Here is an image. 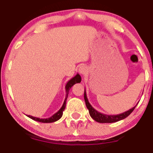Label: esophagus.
I'll return each instance as SVG.
<instances>
[{
	"mask_svg": "<svg viewBox=\"0 0 153 153\" xmlns=\"http://www.w3.org/2000/svg\"><path fill=\"white\" fill-rule=\"evenodd\" d=\"M78 71H79V73H80L81 75H85V73H87V71H88L87 67L85 66V65L80 66V68H79Z\"/></svg>",
	"mask_w": 153,
	"mask_h": 153,
	"instance_id": "obj_1",
	"label": "esophagus"
}]
</instances>
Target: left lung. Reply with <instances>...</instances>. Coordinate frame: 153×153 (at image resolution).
Returning <instances> with one entry per match:
<instances>
[{"instance_id":"left-lung-1","label":"left lung","mask_w":153,"mask_h":153,"mask_svg":"<svg viewBox=\"0 0 153 153\" xmlns=\"http://www.w3.org/2000/svg\"><path fill=\"white\" fill-rule=\"evenodd\" d=\"M84 99H85V105H86L87 108L89 111V114L92 119H94L95 121H96L97 122L99 123H114L117 122L118 121L122 120V119L127 118V117L129 116L131 112L134 111L136 106L133 107V108H130L127 111L124 112V113L119 114L117 115H107L101 113V112H99L98 111H96L95 108L93 107L89 103L88 100L87 96H86V92H85V90L84 91Z\"/></svg>"}]
</instances>
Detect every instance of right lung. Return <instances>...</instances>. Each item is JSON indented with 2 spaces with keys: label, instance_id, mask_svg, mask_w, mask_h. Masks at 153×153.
I'll return each instance as SVG.
<instances>
[{
  "label": "right lung",
  "instance_id": "right-lung-1",
  "mask_svg": "<svg viewBox=\"0 0 153 153\" xmlns=\"http://www.w3.org/2000/svg\"><path fill=\"white\" fill-rule=\"evenodd\" d=\"M80 81H81V77H80V75H79L78 73H77V75H75V76L73 77V78H71V80H68V82H67V84L65 85L66 96H65V99L64 102H63L62 106L60 108V109L58 111L56 112V113L52 115L51 117H49V118H46V119H40V118H37V117H32V116H30V115H26V116H27L28 117H29L30 119H33V120L36 121V122H42V123H52V122H56V121L59 120V119L62 117V114H63V111H64L65 108L66 101H67V99H68L70 89L71 88V87L73 86L74 84L77 83V82H80Z\"/></svg>",
  "mask_w": 153,
  "mask_h": 153
}]
</instances>
